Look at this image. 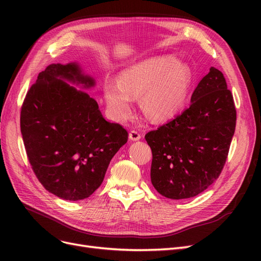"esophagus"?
Here are the masks:
<instances>
[{
    "mask_svg": "<svg viewBox=\"0 0 261 261\" xmlns=\"http://www.w3.org/2000/svg\"><path fill=\"white\" fill-rule=\"evenodd\" d=\"M128 137H129V139L130 140H133V141H137V140H139L140 139V134L138 133V132H136V130H132L130 133H129V135H128Z\"/></svg>",
    "mask_w": 261,
    "mask_h": 261,
    "instance_id": "1",
    "label": "esophagus"
}]
</instances>
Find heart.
I'll use <instances>...</instances> for the list:
<instances>
[{"mask_svg": "<svg viewBox=\"0 0 261 261\" xmlns=\"http://www.w3.org/2000/svg\"><path fill=\"white\" fill-rule=\"evenodd\" d=\"M192 83L191 66L173 55L140 61L123 70L120 83H105L108 112L114 121L127 120L133 113V97L140 96V108L150 120L169 121L183 109Z\"/></svg>", "mask_w": 261, "mask_h": 261, "instance_id": "b5f03b06", "label": "heart"}]
</instances>
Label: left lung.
<instances>
[{
	"label": "left lung",
	"mask_w": 261,
	"mask_h": 261,
	"mask_svg": "<svg viewBox=\"0 0 261 261\" xmlns=\"http://www.w3.org/2000/svg\"><path fill=\"white\" fill-rule=\"evenodd\" d=\"M235 125L232 93L223 74L211 67L194 90L191 106L146 134L156 192L170 199H186L207 189L224 167Z\"/></svg>",
	"instance_id": "1"
}]
</instances>
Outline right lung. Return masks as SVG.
I'll list each match as a JSON object with an SVG mask.
<instances>
[{
  "instance_id": "obj_1",
  "label": "right lung",
  "mask_w": 261,
  "mask_h": 261,
  "mask_svg": "<svg viewBox=\"0 0 261 261\" xmlns=\"http://www.w3.org/2000/svg\"><path fill=\"white\" fill-rule=\"evenodd\" d=\"M68 83L84 89L96 85L77 62L49 65L23 100L20 132L39 181L59 198L77 201L101 185L128 134L106 121L97 101Z\"/></svg>"
}]
</instances>
